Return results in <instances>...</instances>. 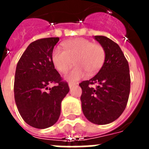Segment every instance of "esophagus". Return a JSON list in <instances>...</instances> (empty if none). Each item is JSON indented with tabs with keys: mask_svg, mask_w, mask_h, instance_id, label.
<instances>
[{
	"mask_svg": "<svg viewBox=\"0 0 149 149\" xmlns=\"http://www.w3.org/2000/svg\"><path fill=\"white\" fill-rule=\"evenodd\" d=\"M76 84H75V83L69 82V83H68V86H69V88H70V89H72V88L74 86H75Z\"/></svg>",
	"mask_w": 149,
	"mask_h": 149,
	"instance_id": "1",
	"label": "esophagus"
}]
</instances>
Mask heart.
<instances>
[{"label": "heart", "mask_w": 149, "mask_h": 149, "mask_svg": "<svg viewBox=\"0 0 149 149\" xmlns=\"http://www.w3.org/2000/svg\"><path fill=\"white\" fill-rule=\"evenodd\" d=\"M63 49L56 48L52 52V62L61 73H65L75 64L76 66L66 75L68 81H77L85 75L86 72L93 74L102 67L106 58L103 46L94 44L86 39H72L62 44Z\"/></svg>", "instance_id": "1"}]
</instances>
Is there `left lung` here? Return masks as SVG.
Wrapping results in <instances>:
<instances>
[{
    "mask_svg": "<svg viewBox=\"0 0 149 149\" xmlns=\"http://www.w3.org/2000/svg\"><path fill=\"white\" fill-rule=\"evenodd\" d=\"M94 39L106 52L104 65L95 76L79 84L82 89L81 107L84 116L92 123L107 125L123 113L128 100L131 77L129 65L120 47L104 36ZM97 83L96 88L89 86Z\"/></svg>",
    "mask_w": 149,
    "mask_h": 149,
    "instance_id": "1",
    "label": "left lung"
}]
</instances>
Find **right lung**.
<instances>
[{
	"instance_id": "add662e5",
	"label": "right lung",
	"mask_w": 149,
	"mask_h": 149,
	"mask_svg": "<svg viewBox=\"0 0 149 149\" xmlns=\"http://www.w3.org/2000/svg\"><path fill=\"white\" fill-rule=\"evenodd\" d=\"M59 40V37H51L30 43L17 64L15 104L24 122L36 128H47L57 122L61 102L69 92L68 84L62 81L51 58ZM52 82L58 85L49 88Z\"/></svg>"
}]
</instances>
